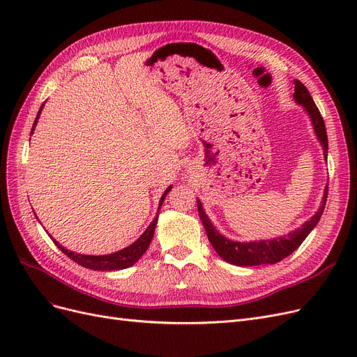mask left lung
I'll list each match as a JSON object with an SVG mask.
<instances>
[{"mask_svg":"<svg viewBox=\"0 0 357 357\" xmlns=\"http://www.w3.org/2000/svg\"><path fill=\"white\" fill-rule=\"evenodd\" d=\"M294 84H295L294 100L296 104L304 107V110L311 121L312 129H314V134L323 149V155H325V159H328V134H326L325 122H323V117L316 107L314 101H312L311 95L305 86L296 79L294 80ZM326 199H328V185L325 188V192H323L321 204L317 213L302 225L301 228L289 232L287 235L277 236V238L259 240V241H234V240L226 238L225 235H222L218 229L214 228L211 220L208 219V215L204 211L201 201L197 199V202H198L199 218L202 220L205 232H207L208 241L211 243L215 253H218L223 261L236 266H256V265H268V264L274 265L282 261V259L287 257L290 253H294L302 244V241L307 238L308 234L317 226L323 214V210H325Z\"/></svg>","mask_w":357,"mask_h":357,"instance_id":"1","label":"left lung"}]
</instances>
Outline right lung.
Wrapping results in <instances>:
<instances>
[{"instance_id":"add662e5","label":"right lung","mask_w":357,"mask_h":357,"mask_svg":"<svg viewBox=\"0 0 357 357\" xmlns=\"http://www.w3.org/2000/svg\"><path fill=\"white\" fill-rule=\"evenodd\" d=\"M41 110H43V105L40 107L38 110V114L36 117V122L34 125H32V129H31V135L32 132H34L36 129V125L40 119V114H41ZM172 189V186L169 185L167 188V190L162 193V197L159 199V207H158V213H156V218L152 220V223H150L147 226V229L139 235V238L135 240L131 245H128L125 248H122V250L119 252H114V253H110V255H100V256H93V255H82V253H74L71 250H68V248L62 247L56 240H53V243L56 244V247L59 248V250L62 253H66L70 259H73L74 262H77L79 265L84 266V268H89V269H93V271H119V269H125V268H129L132 266L134 264H137V261L139 257H142L146 250L150 245V241H152L153 238V234H155V228H156V223H158V215H159V210L162 207V204H164V199L165 197L168 195V192Z\"/></svg>"}]
</instances>
